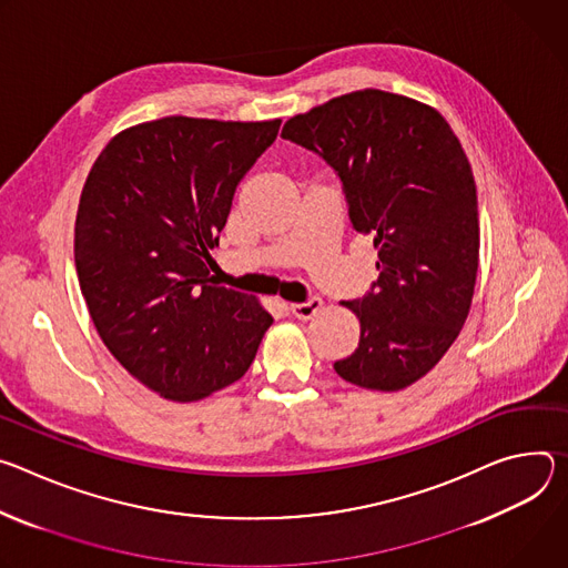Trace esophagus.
Returning a JSON list of instances; mask_svg holds the SVG:
<instances>
[{"mask_svg": "<svg viewBox=\"0 0 568 568\" xmlns=\"http://www.w3.org/2000/svg\"><path fill=\"white\" fill-rule=\"evenodd\" d=\"M321 308H323V300L321 297H311L306 302L291 304V313H293L297 321H311L313 316H318Z\"/></svg>", "mask_w": 568, "mask_h": 568, "instance_id": "obj_1", "label": "esophagus"}]
</instances>
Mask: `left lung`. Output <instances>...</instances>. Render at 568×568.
Instances as JSON below:
<instances>
[{
	"label": "left lung",
	"mask_w": 568,
	"mask_h": 568,
	"mask_svg": "<svg viewBox=\"0 0 568 568\" xmlns=\"http://www.w3.org/2000/svg\"><path fill=\"white\" fill-rule=\"evenodd\" d=\"M282 138L338 171L352 227L379 255L374 291L343 302L361 338L334 369L365 390L413 386L458 338L476 286L478 201L460 140L433 105L372 88L291 116Z\"/></svg>",
	"instance_id": "1"
}]
</instances>
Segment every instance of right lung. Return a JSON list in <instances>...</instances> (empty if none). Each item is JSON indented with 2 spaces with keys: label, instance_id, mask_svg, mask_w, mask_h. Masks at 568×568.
<instances>
[{
  "label": "right lung",
  "instance_id": "1",
  "mask_svg": "<svg viewBox=\"0 0 568 568\" xmlns=\"http://www.w3.org/2000/svg\"><path fill=\"white\" fill-rule=\"evenodd\" d=\"M280 119L164 116L116 133L83 184L74 262L110 354L160 397L192 404L239 382L273 316L210 280L239 180Z\"/></svg>",
  "mask_w": 568,
  "mask_h": 568
}]
</instances>
